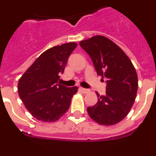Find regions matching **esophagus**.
<instances>
[{"mask_svg": "<svg viewBox=\"0 0 156 156\" xmlns=\"http://www.w3.org/2000/svg\"><path fill=\"white\" fill-rule=\"evenodd\" d=\"M81 89V91H82L83 93H85V94H86V93H88L89 92V89H87V88H80Z\"/></svg>", "mask_w": 156, "mask_h": 156, "instance_id": "obj_1", "label": "esophagus"}]
</instances>
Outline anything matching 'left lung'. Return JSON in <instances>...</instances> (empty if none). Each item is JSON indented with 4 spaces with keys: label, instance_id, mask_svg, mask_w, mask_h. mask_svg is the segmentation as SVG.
Segmentation results:
<instances>
[{
    "label": "left lung",
    "instance_id": "8db88e82",
    "mask_svg": "<svg viewBox=\"0 0 156 156\" xmlns=\"http://www.w3.org/2000/svg\"><path fill=\"white\" fill-rule=\"evenodd\" d=\"M80 46L88 54L97 75L107 78L106 92L87 111L90 118L103 126L121 122L130 112L137 94L138 76L129 57L116 44L104 36L81 41Z\"/></svg>",
    "mask_w": 156,
    "mask_h": 156
}]
</instances>
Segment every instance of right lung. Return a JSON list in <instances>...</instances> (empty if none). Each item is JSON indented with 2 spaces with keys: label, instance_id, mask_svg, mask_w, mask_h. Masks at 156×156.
Instances as JSON below:
<instances>
[{
  "label": "right lung",
  "instance_id": "1",
  "mask_svg": "<svg viewBox=\"0 0 156 156\" xmlns=\"http://www.w3.org/2000/svg\"><path fill=\"white\" fill-rule=\"evenodd\" d=\"M76 47V43L70 42L48 49L19 79V96L37 120L55 122L69 108L78 88L60 85L59 75L63 74L68 58Z\"/></svg>",
  "mask_w": 156,
  "mask_h": 156
}]
</instances>
